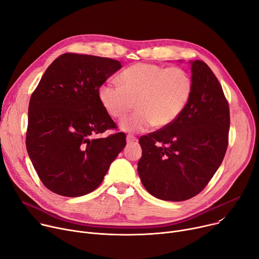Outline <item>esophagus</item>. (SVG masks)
<instances>
[{"instance_id":"34e87169","label":"esophagus","mask_w":259,"mask_h":259,"mask_svg":"<svg viewBox=\"0 0 259 259\" xmlns=\"http://www.w3.org/2000/svg\"><path fill=\"white\" fill-rule=\"evenodd\" d=\"M137 141V139L133 135H127V144H133Z\"/></svg>"}]
</instances>
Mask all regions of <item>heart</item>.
Instances as JSON below:
<instances>
[{"label":"heart","mask_w":259,"mask_h":259,"mask_svg":"<svg viewBox=\"0 0 259 259\" xmlns=\"http://www.w3.org/2000/svg\"><path fill=\"white\" fill-rule=\"evenodd\" d=\"M117 83L119 86L102 85L99 100L115 119H123L135 103L137 111L120 123L128 132L169 126L183 112L193 93L192 77L181 67L136 63L120 73Z\"/></svg>","instance_id":"1"}]
</instances>
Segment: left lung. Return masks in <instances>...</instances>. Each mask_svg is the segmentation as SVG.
<instances>
[{
  "mask_svg": "<svg viewBox=\"0 0 259 259\" xmlns=\"http://www.w3.org/2000/svg\"><path fill=\"white\" fill-rule=\"evenodd\" d=\"M193 93L183 112L165 128L143 135L139 175L147 191L184 201L208 184L228 147L230 113L222 86L204 61L192 62Z\"/></svg>",
  "mask_w": 259,
  "mask_h": 259,
  "instance_id": "left-lung-1",
  "label": "left lung"
}]
</instances>
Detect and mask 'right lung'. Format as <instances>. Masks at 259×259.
Returning a JSON list of instances; mask_svg holds the SVG:
<instances>
[{"mask_svg": "<svg viewBox=\"0 0 259 259\" xmlns=\"http://www.w3.org/2000/svg\"><path fill=\"white\" fill-rule=\"evenodd\" d=\"M122 67L118 60L64 53L47 68L33 92L26 147L42 184L57 195L80 197L102 183L126 146L99 100L100 86Z\"/></svg>", "mask_w": 259, "mask_h": 259, "instance_id": "1", "label": "right lung"}]
</instances>
